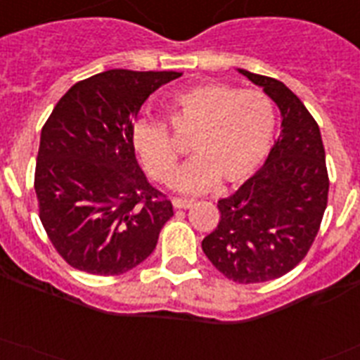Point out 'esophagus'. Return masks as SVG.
<instances>
[{
  "mask_svg": "<svg viewBox=\"0 0 360 360\" xmlns=\"http://www.w3.org/2000/svg\"><path fill=\"white\" fill-rule=\"evenodd\" d=\"M195 204L193 198H173V206L176 210H187V207H191Z\"/></svg>",
  "mask_w": 360,
  "mask_h": 360,
  "instance_id": "esophagus-1",
  "label": "esophagus"
}]
</instances>
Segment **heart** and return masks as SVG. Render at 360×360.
Masks as SVG:
<instances>
[{
  "label": "heart",
  "mask_w": 360,
  "mask_h": 360,
  "mask_svg": "<svg viewBox=\"0 0 360 360\" xmlns=\"http://www.w3.org/2000/svg\"><path fill=\"white\" fill-rule=\"evenodd\" d=\"M169 127L193 130V160L174 180L182 191H204L217 180L239 184L254 174L272 147L276 110L265 94L226 84H197L165 105ZM134 153L154 180L167 184L180 162V148L167 127L139 117L130 132Z\"/></svg>",
  "instance_id": "obj_1"
}]
</instances>
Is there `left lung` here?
Masks as SVG:
<instances>
[{"label":"left lung","mask_w":360,"mask_h":360,"mask_svg":"<svg viewBox=\"0 0 360 360\" xmlns=\"http://www.w3.org/2000/svg\"><path fill=\"white\" fill-rule=\"evenodd\" d=\"M240 73L281 112V134L265 165L217 207L221 219L202 240L219 272L240 285L278 280L307 255L328 206L329 176L319 123L298 95L272 77Z\"/></svg>","instance_id":"8db88e82"}]
</instances>
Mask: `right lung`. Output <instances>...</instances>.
<instances>
[{
  "label": "right lung",
  "mask_w": 360,
  "mask_h": 360,
  "mask_svg": "<svg viewBox=\"0 0 360 360\" xmlns=\"http://www.w3.org/2000/svg\"><path fill=\"white\" fill-rule=\"evenodd\" d=\"M176 71L110 70L73 84L47 117L34 171L47 237L73 269L120 276L153 254L173 204L130 141L147 97Z\"/></svg>",
  "instance_id": "add662e5"
}]
</instances>
